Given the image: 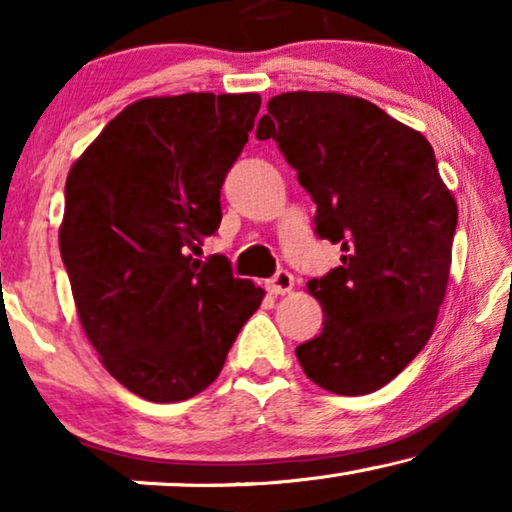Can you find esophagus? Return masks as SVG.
<instances>
[{
	"label": "esophagus",
	"mask_w": 512,
	"mask_h": 512,
	"mask_svg": "<svg viewBox=\"0 0 512 512\" xmlns=\"http://www.w3.org/2000/svg\"><path fill=\"white\" fill-rule=\"evenodd\" d=\"M265 289H268L272 296H284V293H291L293 289V275L286 270H279L275 277L265 282Z\"/></svg>",
	"instance_id": "obj_1"
}]
</instances>
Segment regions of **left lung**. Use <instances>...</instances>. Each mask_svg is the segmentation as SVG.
Masks as SVG:
<instances>
[{"label":"left lung","instance_id":"8db88e82","mask_svg":"<svg viewBox=\"0 0 512 512\" xmlns=\"http://www.w3.org/2000/svg\"><path fill=\"white\" fill-rule=\"evenodd\" d=\"M317 202V235L342 265L307 291L324 310L296 347L305 375L340 396L394 380L429 342L450 282L457 202L431 144L373 102L342 93L275 95L258 121Z\"/></svg>","mask_w":512,"mask_h":512}]
</instances>
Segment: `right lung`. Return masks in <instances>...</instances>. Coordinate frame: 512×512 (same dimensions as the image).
<instances>
[{"label": "right lung", "mask_w": 512, "mask_h": 512, "mask_svg": "<svg viewBox=\"0 0 512 512\" xmlns=\"http://www.w3.org/2000/svg\"><path fill=\"white\" fill-rule=\"evenodd\" d=\"M258 109V93L144 97L67 174L58 240L83 333L151 403L207 389L265 296L223 256L195 258Z\"/></svg>", "instance_id": "add662e5"}]
</instances>
